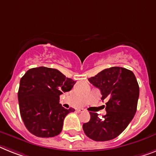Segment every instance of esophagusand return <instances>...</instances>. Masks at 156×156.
<instances>
[{
	"label": "esophagus",
	"mask_w": 156,
	"mask_h": 156,
	"mask_svg": "<svg viewBox=\"0 0 156 156\" xmlns=\"http://www.w3.org/2000/svg\"><path fill=\"white\" fill-rule=\"evenodd\" d=\"M84 111H85V109H83V108H78V109H77V112H84Z\"/></svg>",
	"instance_id": "34e87169"
}]
</instances>
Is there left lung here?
I'll return each instance as SVG.
<instances>
[{"label":"left lung","mask_w":156,"mask_h":156,"mask_svg":"<svg viewBox=\"0 0 156 156\" xmlns=\"http://www.w3.org/2000/svg\"><path fill=\"white\" fill-rule=\"evenodd\" d=\"M107 100L106 114L101 118L90 112V120L82 125L85 134L95 141L116 138L129 125L136 112L140 88L133 71L119 66L107 68L88 79Z\"/></svg>","instance_id":"obj_1"}]
</instances>
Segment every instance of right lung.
Wrapping results in <instances>:
<instances>
[{"mask_svg": "<svg viewBox=\"0 0 156 156\" xmlns=\"http://www.w3.org/2000/svg\"><path fill=\"white\" fill-rule=\"evenodd\" d=\"M75 82L53 68L40 66L26 72L20 82L18 100L23 124L31 134L48 138L62 132L64 118L74 109L64 108L59 96Z\"/></svg>", "mask_w": 156, "mask_h": 156, "instance_id": "obj_1", "label": "right lung"}]
</instances>
